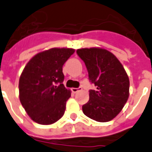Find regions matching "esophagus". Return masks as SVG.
Wrapping results in <instances>:
<instances>
[{"instance_id": "34e87169", "label": "esophagus", "mask_w": 152, "mask_h": 152, "mask_svg": "<svg viewBox=\"0 0 152 152\" xmlns=\"http://www.w3.org/2000/svg\"><path fill=\"white\" fill-rule=\"evenodd\" d=\"M82 89V88L81 87H79V88H72V93H77L78 91H80Z\"/></svg>"}]
</instances>
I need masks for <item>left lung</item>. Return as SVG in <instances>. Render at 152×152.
<instances>
[{"label":"left lung","instance_id":"obj_1","mask_svg":"<svg viewBox=\"0 0 152 152\" xmlns=\"http://www.w3.org/2000/svg\"><path fill=\"white\" fill-rule=\"evenodd\" d=\"M85 62L88 79L96 88L89 90L83 113L96 122H106L118 114L129 97L130 81L124 67L113 54L102 48L76 50Z\"/></svg>","mask_w":152,"mask_h":152}]
</instances>
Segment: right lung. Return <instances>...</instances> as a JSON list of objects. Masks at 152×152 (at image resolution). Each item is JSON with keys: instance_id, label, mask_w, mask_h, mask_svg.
<instances>
[{"instance_id": "right-lung-1", "label": "right lung", "mask_w": 152, "mask_h": 152, "mask_svg": "<svg viewBox=\"0 0 152 152\" xmlns=\"http://www.w3.org/2000/svg\"><path fill=\"white\" fill-rule=\"evenodd\" d=\"M74 52L72 48H51L35 55L26 65L19 79V98L37 123L52 124L64 114L71 91L63 84V65Z\"/></svg>"}]
</instances>
